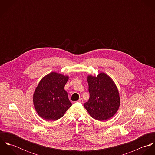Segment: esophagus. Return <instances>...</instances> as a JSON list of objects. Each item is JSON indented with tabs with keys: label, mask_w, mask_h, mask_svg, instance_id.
<instances>
[{
	"label": "esophagus",
	"mask_w": 155,
	"mask_h": 155,
	"mask_svg": "<svg viewBox=\"0 0 155 155\" xmlns=\"http://www.w3.org/2000/svg\"><path fill=\"white\" fill-rule=\"evenodd\" d=\"M78 103H83V99L82 98H79V100L78 101Z\"/></svg>",
	"instance_id": "esophagus-1"
}]
</instances>
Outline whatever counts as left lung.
<instances>
[{
    "label": "left lung",
    "mask_w": 155,
    "mask_h": 155,
    "mask_svg": "<svg viewBox=\"0 0 155 155\" xmlns=\"http://www.w3.org/2000/svg\"><path fill=\"white\" fill-rule=\"evenodd\" d=\"M87 79L89 98L84 104L85 108L96 120L109 119L120 106V97L115 84L104 73H100L97 77L89 75Z\"/></svg>",
    "instance_id": "1"
}]
</instances>
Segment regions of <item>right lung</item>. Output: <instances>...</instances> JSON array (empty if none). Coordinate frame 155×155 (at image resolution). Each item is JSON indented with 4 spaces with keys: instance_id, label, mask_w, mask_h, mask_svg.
<instances>
[{
    "instance_id": "obj_1",
    "label": "right lung",
    "mask_w": 155,
    "mask_h": 155,
    "mask_svg": "<svg viewBox=\"0 0 155 155\" xmlns=\"http://www.w3.org/2000/svg\"><path fill=\"white\" fill-rule=\"evenodd\" d=\"M68 77L52 72L40 81L33 94L34 106L45 120H56L62 117L72 105L64 86Z\"/></svg>"
}]
</instances>
